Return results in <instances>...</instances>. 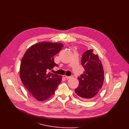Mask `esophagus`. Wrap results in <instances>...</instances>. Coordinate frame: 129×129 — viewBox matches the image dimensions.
Masks as SVG:
<instances>
[{"label":"esophagus","mask_w":129,"mask_h":129,"mask_svg":"<svg viewBox=\"0 0 129 129\" xmlns=\"http://www.w3.org/2000/svg\"><path fill=\"white\" fill-rule=\"evenodd\" d=\"M65 77H66V79H68L71 78L72 77H71V76H65Z\"/></svg>","instance_id":"obj_1"}]
</instances>
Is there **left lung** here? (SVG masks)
Returning a JSON list of instances; mask_svg holds the SVG:
<instances>
[{"instance_id":"8db88e82","label":"left lung","mask_w":129,"mask_h":129,"mask_svg":"<svg viewBox=\"0 0 129 129\" xmlns=\"http://www.w3.org/2000/svg\"><path fill=\"white\" fill-rule=\"evenodd\" d=\"M81 64L85 71L78 77L79 86L75 92L83 100H88L96 95L103 85L104 69L98 55L91 49L84 53Z\"/></svg>"}]
</instances>
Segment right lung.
Wrapping results in <instances>:
<instances>
[{
  "instance_id": "obj_1",
  "label": "right lung",
  "mask_w": 129,
  "mask_h": 129,
  "mask_svg": "<svg viewBox=\"0 0 129 129\" xmlns=\"http://www.w3.org/2000/svg\"><path fill=\"white\" fill-rule=\"evenodd\" d=\"M63 47L62 43L41 42L30 46L24 54L20 67V78L38 101H44L53 95L62 81V76L48 71L57 66L53 57Z\"/></svg>"
}]
</instances>
